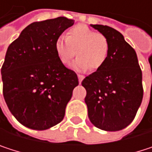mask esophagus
<instances>
[{
    "mask_svg": "<svg viewBox=\"0 0 152 152\" xmlns=\"http://www.w3.org/2000/svg\"><path fill=\"white\" fill-rule=\"evenodd\" d=\"M77 76H78V81H79V83H82V81L83 80L84 76H83V75H77Z\"/></svg>",
    "mask_w": 152,
    "mask_h": 152,
    "instance_id": "1",
    "label": "esophagus"
}]
</instances>
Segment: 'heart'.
<instances>
[{
	"label": "heart",
	"instance_id": "b5f03b06",
	"mask_svg": "<svg viewBox=\"0 0 152 152\" xmlns=\"http://www.w3.org/2000/svg\"><path fill=\"white\" fill-rule=\"evenodd\" d=\"M54 50L59 61L69 65L74 56H78L72 69L83 72L99 69L106 62L109 53V42L101 32H95L84 25H76L66 34V39L59 37L54 43Z\"/></svg>",
	"mask_w": 152,
	"mask_h": 152
}]
</instances>
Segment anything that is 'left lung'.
<instances>
[{
  "mask_svg": "<svg viewBox=\"0 0 152 152\" xmlns=\"http://www.w3.org/2000/svg\"><path fill=\"white\" fill-rule=\"evenodd\" d=\"M91 26L107 38L109 53L105 64L82 82L86 90L88 116L102 130H121L133 121L143 96L137 53L115 29Z\"/></svg>",
  "mask_w": 152,
  "mask_h": 152,
  "instance_id": "obj_1",
  "label": "left lung"
}]
</instances>
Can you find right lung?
<instances>
[{
	"instance_id": "1",
	"label": "right lung",
	"mask_w": 152,
	"mask_h": 152,
	"mask_svg": "<svg viewBox=\"0 0 152 152\" xmlns=\"http://www.w3.org/2000/svg\"><path fill=\"white\" fill-rule=\"evenodd\" d=\"M74 20L64 16L34 22L8 47L1 67L3 97L23 126L45 130L60 123L78 85L76 74L58 59L55 40Z\"/></svg>"
}]
</instances>
